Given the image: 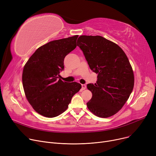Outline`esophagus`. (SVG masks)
<instances>
[{"label": "esophagus", "instance_id": "esophagus-1", "mask_svg": "<svg viewBox=\"0 0 156 156\" xmlns=\"http://www.w3.org/2000/svg\"><path fill=\"white\" fill-rule=\"evenodd\" d=\"M86 88H87V85L85 84L81 85V90H85Z\"/></svg>", "mask_w": 156, "mask_h": 156}]
</instances>
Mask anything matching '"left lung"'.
I'll list each match as a JSON object with an SVG mask.
<instances>
[{"label": "left lung", "instance_id": "8db88e82", "mask_svg": "<svg viewBox=\"0 0 156 156\" xmlns=\"http://www.w3.org/2000/svg\"><path fill=\"white\" fill-rule=\"evenodd\" d=\"M77 45L97 74L96 83L87 85L92 93L87 107L98 117H110L122 108L133 90L134 75L128 57L119 46L101 36L81 35Z\"/></svg>", "mask_w": 156, "mask_h": 156}]
</instances>
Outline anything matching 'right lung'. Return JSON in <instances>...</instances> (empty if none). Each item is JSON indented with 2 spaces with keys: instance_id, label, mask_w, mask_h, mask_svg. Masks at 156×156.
<instances>
[{
  "instance_id": "obj_1",
  "label": "right lung",
  "mask_w": 156,
  "mask_h": 156,
  "mask_svg": "<svg viewBox=\"0 0 156 156\" xmlns=\"http://www.w3.org/2000/svg\"><path fill=\"white\" fill-rule=\"evenodd\" d=\"M78 35L56 40L40 47L23 68L24 93L33 108L47 118L60 115L81 88L77 82L59 79L66 55L76 47Z\"/></svg>"
}]
</instances>
